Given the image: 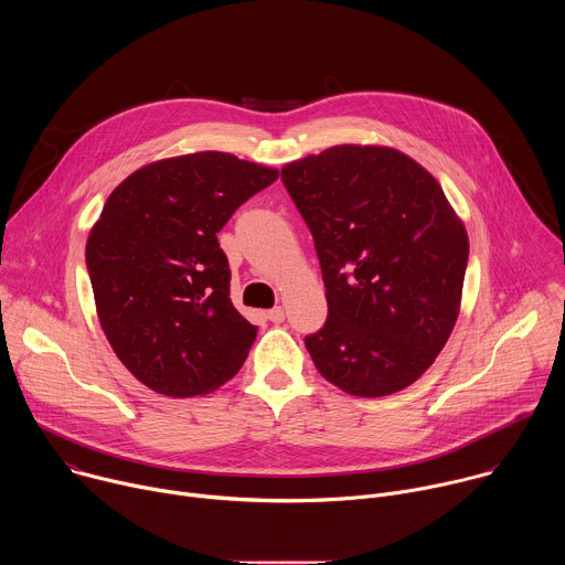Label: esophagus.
<instances>
[{
  "label": "esophagus",
  "instance_id": "obj_1",
  "mask_svg": "<svg viewBox=\"0 0 565 565\" xmlns=\"http://www.w3.org/2000/svg\"><path fill=\"white\" fill-rule=\"evenodd\" d=\"M266 317L273 321V324H281L284 317H286V312H284V308H281V306H275V308H270V310H268V315H266Z\"/></svg>",
  "mask_w": 565,
  "mask_h": 565
}]
</instances>
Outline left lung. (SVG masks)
<instances>
[{
    "mask_svg": "<svg viewBox=\"0 0 565 565\" xmlns=\"http://www.w3.org/2000/svg\"><path fill=\"white\" fill-rule=\"evenodd\" d=\"M327 286L306 349L331 384L382 397L414 384L460 312L467 230L440 183L384 145H335L284 166Z\"/></svg>",
    "mask_w": 565,
    "mask_h": 565,
    "instance_id": "1",
    "label": "left lung"
}]
</instances>
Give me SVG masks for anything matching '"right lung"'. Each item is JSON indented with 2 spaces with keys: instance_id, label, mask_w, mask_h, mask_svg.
I'll list each match as a JSON object with an SVG mask.
<instances>
[{
  "instance_id": "obj_1",
  "label": "right lung",
  "mask_w": 565,
  "mask_h": 565,
  "mask_svg": "<svg viewBox=\"0 0 565 565\" xmlns=\"http://www.w3.org/2000/svg\"><path fill=\"white\" fill-rule=\"evenodd\" d=\"M277 177L196 151L153 160L109 194L87 238L96 312L118 360L151 391L205 395L244 366L257 327L232 306L216 232Z\"/></svg>"
}]
</instances>
